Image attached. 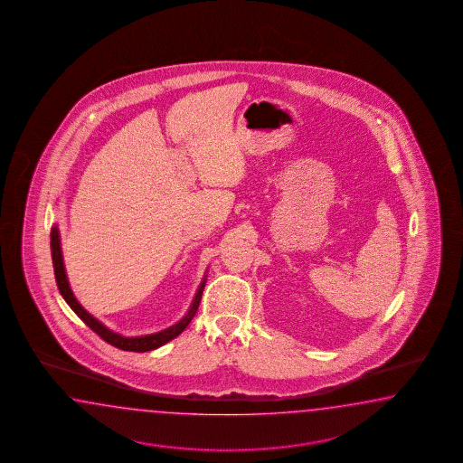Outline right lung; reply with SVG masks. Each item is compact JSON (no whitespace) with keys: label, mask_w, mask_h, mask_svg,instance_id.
<instances>
[{"label":"right lung","mask_w":463,"mask_h":463,"mask_svg":"<svg viewBox=\"0 0 463 463\" xmlns=\"http://www.w3.org/2000/svg\"><path fill=\"white\" fill-rule=\"evenodd\" d=\"M52 268H54V278H56V284L58 288L61 292L62 298L70 304V307L76 312V316L90 327V329L96 332L101 339L106 340L108 344H111L118 349L128 350V352H147V350L157 349L161 345H165V342L175 339L177 337L183 330L189 326V322L193 320V317L197 312L199 307V302H201V296H203V290H204V280L201 284V288L195 294L194 302L189 308V312L185 314L184 319L179 320L177 324H175L173 327L169 329L161 330L157 334H151V335H144V337H123L119 334H114L109 329H106L101 322L94 319L93 316H90L84 308L80 306V302L72 296L71 288L68 284V279H66V272H64V266H62V256H61V246H60V234H58V227H52Z\"/></svg>","instance_id":"add662e5"}]
</instances>
